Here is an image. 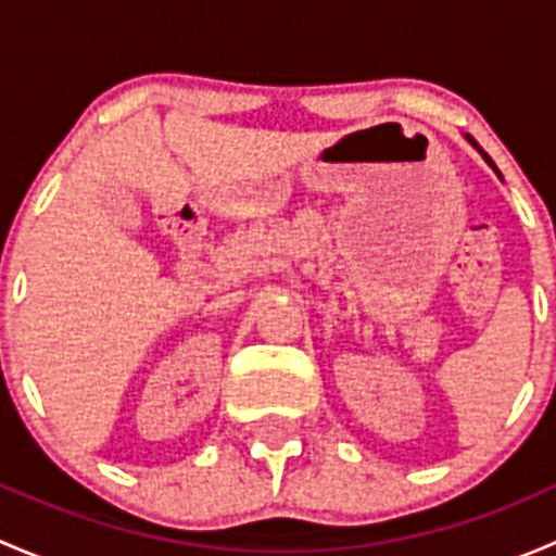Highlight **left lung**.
<instances>
[{
  "label": "left lung",
  "mask_w": 556,
  "mask_h": 556,
  "mask_svg": "<svg viewBox=\"0 0 556 556\" xmlns=\"http://www.w3.org/2000/svg\"><path fill=\"white\" fill-rule=\"evenodd\" d=\"M465 139H468V142H470V144H473V148H476V150H479V155H481V159H484V161H486V164H490V166H492V169H495V164H492V159H490V155H486V153H484V150H481V148H479V142H476V139H473V137H470V134H465ZM495 172H497V169H495Z\"/></svg>",
  "instance_id": "1"
}]
</instances>
